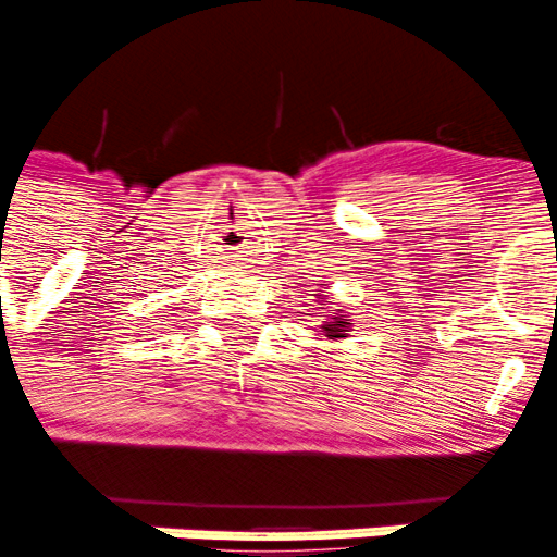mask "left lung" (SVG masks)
I'll list each match as a JSON object with an SVG mask.
<instances>
[{
    "mask_svg": "<svg viewBox=\"0 0 557 557\" xmlns=\"http://www.w3.org/2000/svg\"><path fill=\"white\" fill-rule=\"evenodd\" d=\"M315 299H326V296H315ZM354 332V323H350V312L345 310H332V315H326V321L321 323V334L326 339H345Z\"/></svg>",
    "mask_w": 557,
    "mask_h": 557,
    "instance_id": "8db88e82",
    "label": "left lung"
}]
</instances>
